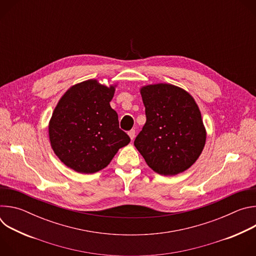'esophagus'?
Listing matches in <instances>:
<instances>
[{"label":"esophagus","instance_id":"1","mask_svg":"<svg viewBox=\"0 0 256 256\" xmlns=\"http://www.w3.org/2000/svg\"><path fill=\"white\" fill-rule=\"evenodd\" d=\"M128 136H130V138L132 140H134V136H136V130H130L128 132Z\"/></svg>","mask_w":256,"mask_h":256}]
</instances>
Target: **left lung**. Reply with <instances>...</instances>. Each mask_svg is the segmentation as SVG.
<instances>
[{"instance_id": "8db88e82", "label": "left lung", "mask_w": 256, "mask_h": 256, "mask_svg": "<svg viewBox=\"0 0 256 256\" xmlns=\"http://www.w3.org/2000/svg\"><path fill=\"white\" fill-rule=\"evenodd\" d=\"M140 94L147 120L134 142L136 148L159 174L186 171L200 157L206 142L196 101L170 84L142 87Z\"/></svg>"}]
</instances>
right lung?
Instances as JSON below:
<instances>
[{
	"label": "right lung",
	"instance_id": "add662e5",
	"mask_svg": "<svg viewBox=\"0 0 256 256\" xmlns=\"http://www.w3.org/2000/svg\"><path fill=\"white\" fill-rule=\"evenodd\" d=\"M114 95V86L88 80L72 86L60 98L48 132L52 147L64 165L80 173H95L130 142L109 104Z\"/></svg>",
	"mask_w": 256,
	"mask_h": 256
}]
</instances>
